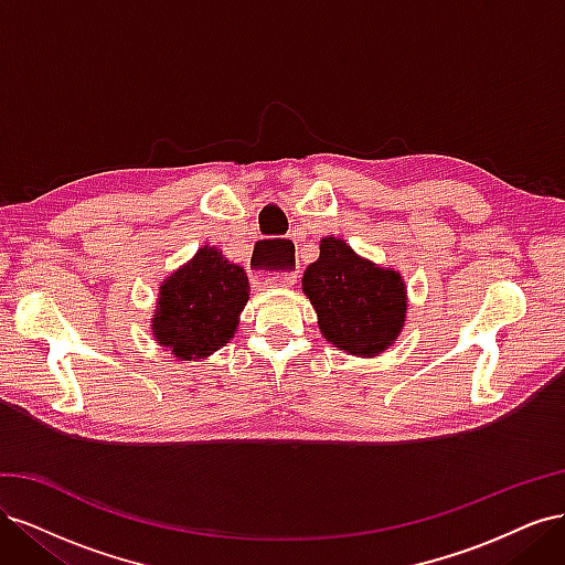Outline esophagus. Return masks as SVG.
Listing matches in <instances>:
<instances>
[{"mask_svg":"<svg viewBox=\"0 0 565 565\" xmlns=\"http://www.w3.org/2000/svg\"><path fill=\"white\" fill-rule=\"evenodd\" d=\"M279 252L276 253L275 249ZM289 249H295L289 243H280V245H273V243H264V249H262V256H268V254H280V264L273 266V268H266V270H256V280H259L262 285H270V287H289L295 285L297 280V262L295 256L289 254Z\"/></svg>","mask_w":565,"mask_h":565,"instance_id":"esophagus-1","label":"esophagus"}]
</instances>
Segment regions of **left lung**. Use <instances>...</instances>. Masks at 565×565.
Returning a JSON list of instances; mask_svg holds the SVG:
<instances>
[{
    "mask_svg": "<svg viewBox=\"0 0 565 565\" xmlns=\"http://www.w3.org/2000/svg\"><path fill=\"white\" fill-rule=\"evenodd\" d=\"M301 282L320 332L334 347L370 358L398 337L407 309L401 276L361 259L344 241H320L318 262L306 268Z\"/></svg>",
    "mask_w": 565,
    "mask_h": 565,
    "instance_id": "1",
    "label": "left lung"
}]
</instances>
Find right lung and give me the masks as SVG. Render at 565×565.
I'll return each instance as SVG.
<instances>
[{
    "label": "right lung",
    "instance_id": "right-lung-1",
    "mask_svg": "<svg viewBox=\"0 0 565 565\" xmlns=\"http://www.w3.org/2000/svg\"><path fill=\"white\" fill-rule=\"evenodd\" d=\"M247 299V273L218 249L202 247L164 280L152 334L177 358H204L228 344Z\"/></svg>",
    "mask_w": 565,
    "mask_h": 565
}]
</instances>
